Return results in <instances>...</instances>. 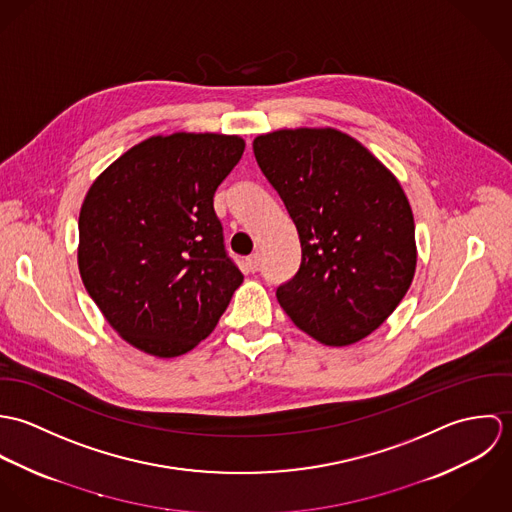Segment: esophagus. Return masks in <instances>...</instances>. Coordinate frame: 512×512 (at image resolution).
<instances>
[{"label":"esophagus","mask_w":512,"mask_h":512,"mask_svg":"<svg viewBox=\"0 0 512 512\" xmlns=\"http://www.w3.org/2000/svg\"><path fill=\"white\" fill-rule=\"evenodd\" d=\"M244 266H246L248 272H258V268H260V254L256 252V254L248 256L246 262H244Z\"/></svg>","instance_id":"esophagus-1"}]
</instances>
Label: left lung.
<instances>
[{
  "instance_id": "left-lung-1",
  "label": "left lung",
  "mask_w": 512,
  "mask_h": 512,
  "mask_svg": "<svg viewBox=\"0 0 512 512\" xmlns=\"http://www.w3.org/2000/svg\"><path fill=\"white\" fill-rule=\"evenodd\" d=\"M252 147L301 242L297 274L276 290L280 305L323 345L365 339L416 272L414 215L398 179L333 128L278 130Z\"/></svg>"
}]
</instances>
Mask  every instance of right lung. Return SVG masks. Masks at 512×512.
<instances>
[{"mask_svg":"<svg viewBox=\"0 0 512 512\" xmlns=\"http://www.w3.org/2000/svg\"><path fill=\"white\" fill-rule=\"evenodd\" d=\"M224 134L151 136L104 169L78 217V270L106 321L159 359L211 335L244 276L213 197L244 153Z\"/></svg>","mask_w":512,"mask_h":512,"instance_id":"obj_1","label":"right lung"}]
</instances>
